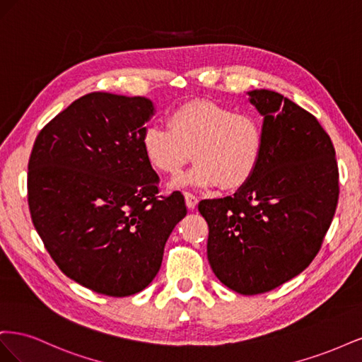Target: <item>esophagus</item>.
I'll return each mask as SVG.
<instances>
[{
    "mask_svg": "<svg viewBox=\"0 0 362 362\" xmlns=\"http://www.w3.org/2000/svg\"><path fill=\"white\" fill-rule=\"evenodd\" d=\"M184 198H185V205H187V208L189 210H193V208L198 205V198H196L194 194H192V193H189V192H185L184 193Z\"/></svg>",
    "mask_w": 362,
    "mask_h": 362,
    "instance_id": "esophagus-1",
    "label": "esophagus"
}]
</instances>
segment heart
I'll return each instance as SVG.
<instances>
[{"mask_svg":"<svg viewBox=\"0 0 362 362\" xmlns=\"http://www.w3.org/2000/svg\"><path fill=\"white\" fill-rule=\"evenodd\" d=\"M168 127L149 125L141 146L151 166L172 177L192 157L196 160L178 184L240 189L259 166L264 134L254 115L213 101H192L170 113Z\"/></svg>","mask_w":362,"mask_h":362,"instance_id":"1","label":"heart"}]
</instances>
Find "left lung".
<instances>
[{
	"instance_id": "left-lung-1",
	"label": "left lung",
	"mask_w": 362,
	"mask_h": 362,
	"mask_svg": "<svg viewBox=\"0 0 362 362\" xmlns=\"http://www.w3.org/2000/svg\"><path fill=\"white\" fill-rule=\"evenodd\" d=\"M262 120L264 151L234 196L201 201L214 275L240 294L298 276L319 254L338 202L335 149L311 113L281 93L247 92Z\"/></svg>"
}]
</instances>
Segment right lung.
Listing matches in <instances>:
<instances>
[{"label":"right lung","instance_id":"obj_1","mask_svg":"<svg viewBox=\"0 0 362 362\" xmlns=\"http://www.w3.org/2000/svg\"><path fill=\"white\" fill-rule=\"evenodd\" d=\"M154 104L93 92L42 128L28 161L33 225L59 269L113 298L146 288L187 214L184 196H157L141 139Z\"/></svg>","mask_w":362,"mask_h":362}]
</instances>
